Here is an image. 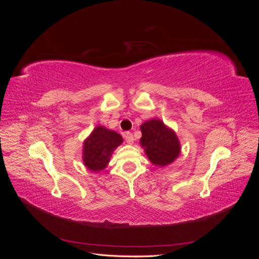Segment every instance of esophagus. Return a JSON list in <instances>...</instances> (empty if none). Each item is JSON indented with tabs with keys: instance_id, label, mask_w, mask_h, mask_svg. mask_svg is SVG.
<instances>
[{
	"instance_id": "1",
	"label": "esophagus",
	"mask_w": 259,
	"mask_h": 259,
	"mask_svg": "<svg viewBox=\"0 0 259 259\" xmlns=\"http://www.w3.org/2000/svg\"><path fill=\"white\" fill-rule=\"evenodd\" d=\"M124 138H125V140H126V143L130 144V145H132L133 143H134V137H133L132 133H128V132L125 133Z\"/></svg>"
}]
</instances>
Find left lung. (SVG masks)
<instances>
[{"label": "left lung", "mask_w": 259, "mask_h": 259, "mask_svg": "<svg viewBox=\"0 0 259 259\" xmlns=\"http://www.w3.org/2000/svg\"><path fill=\"white\" fill-rule=\"evenodd\" d=\"M140 145L152 164L164 167L173 163L180 153L176 133L159 119H151L140 125Z\"/></svg>", "instance_id": "8db88e82"}]
</instances>
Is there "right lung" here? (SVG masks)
<instances>
[{
	"label": "right lung",
	"mask_w": 259,
	"mask_h": 259,
	"mask_svg": "<svg viewBox=\"0 0 259 259\" xmlns=\"http://www.w3.org/2000/svg\"><path fill=\"white\" fill-rule=\"evenodd\" d=\"M122 143L123 138L120 134L99 125L83 144L84 165L92 171L105 169L115 148Z\"/></svg>",
	"instance_id": "right-lung-1"
}]
</instances>
